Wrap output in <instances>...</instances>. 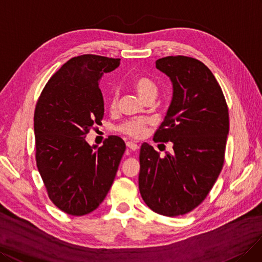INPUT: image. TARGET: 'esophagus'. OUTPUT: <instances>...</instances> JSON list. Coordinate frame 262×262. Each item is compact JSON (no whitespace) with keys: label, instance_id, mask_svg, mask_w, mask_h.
Returning <instances> with one entry per match:
<instances>
[{"label":"esophagus","instance_id":"34e87169","mask_svg":"<svg viewBox=\"0 0 262 262\" xmlns=\"http://www.w3.org/2000/svg\"><path fill=\"white\" fill-rule=\"evenodd\" d=\"M126 146H127V148H129L133 151H136L139 148V146L137 145V143H135L133 141H127V142H126Z\"/></svg>","mask_w":262,"mask_h":262}]
</instances>
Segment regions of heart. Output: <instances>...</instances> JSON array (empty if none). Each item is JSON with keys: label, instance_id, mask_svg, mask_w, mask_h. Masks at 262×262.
Returning a JSON list of instances; mask_svg holds the SVG:
<instances>
[{"label": "heart", "instance_id": "heart-1", "mask_svg": "<svg viewBox=\"0 0 262 262\" xmlns=\"http://www.w3.org/2000/svg\"><path fill=\"white\" fill-rule=\"evenodd\" d=\"M132 86L143 102L148 100L154 101L158 96V92H159L158 85L152 79L147 77V76H138V77H136L133 80ZM117 98H119L117 92H113V95L111 97V102H110V106L115 107L117 103ZM146 125H147V120L136 119V120H132V121L123 123L119 127V130L123 134L128 135L130 137H139L142 135L143 130H145Z\"/></svg>", "mask_w": 262, "mask_h": 262}]
</instances>
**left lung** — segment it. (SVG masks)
Instances as JSON below:
<instances>
[{"instance_id":"left-lung-1","label":"left lung","mask_w":262,"mask_h":262,"mask_svg":"<svg viewBox=\"0 0 262 262\" xmlns=\"http://www.w3.org/2000/svg\"><path fill=\"white\" fill-rule=\"evenodd\" d=\"M156 67L170 78L173 96L154 140L170 141L173 151L161 157L142 143L139 190L155 212L183 215L205 200L222 170L229 110L213 74L196 58L166 56Z\"/></svg>"}]
</instances>
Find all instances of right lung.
Masks as SVG:
<instances>
[{
	"mask_svg": "<svg viewBox=\"0 0 262 262\" xmlns=\"http://www.w3.org/2000/svg\"><path fill=\"white\" fill-rule=\"evenodd\" d=\"M120 61L92 54L71 58L50 78L36 105L38 170L50 199L72 215L90 213L104 200L125 152L117 136L101 147L86 141L104 114L99 81Z\"/></svg>",
	"mask_w": 262,
	"mask_h": 262,
	"instance_id": "1",
	"label": "right lung"
}]
</instances>
